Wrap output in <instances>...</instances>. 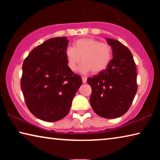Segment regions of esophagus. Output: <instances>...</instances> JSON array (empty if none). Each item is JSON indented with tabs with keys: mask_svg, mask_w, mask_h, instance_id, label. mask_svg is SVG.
I'll return each mask as SVG.
<instances>
[{
	"mask_svg": "<svg viewBox=\"0 0 160 160\" xmlns=\"http://www.w3.org/2000/svg\"><path fill=\"white\" fill-rule=\"evenodd\" d=\"M82 80L83 83H86L87 82V78L86 77H82Z\"/></svg>",
	"mask_w": 160,
	"mask_h": 160,
	"instance_id": "obj_1",
	"label": "esophagus"
}]
</instances>
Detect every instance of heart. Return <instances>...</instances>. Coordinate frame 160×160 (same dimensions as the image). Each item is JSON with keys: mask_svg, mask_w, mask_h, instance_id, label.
<instances>
[{"mask_svg": "<svg viewBox=\"0 0 160 160\" xmlns=\"http://www.w3.org/2000/svg\"><path fill=\"white\" fill-rule=\"evenodd\" d=\"M68 66L72 71L76 70L77 66L82 60L79 67L82 73L92 72L98 73L104 70L109 64L112 58V50L106 43H101L92 38L78 39L73 47L66 49Z\"/></svg>", "mask_w": 160, "mask_h": 160, "instance_id": "heart-1", "label": "heart"}]
</instances>
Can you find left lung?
Segmentation results:
<instances>
[{
    "label": "left lung",
    "instance_id": "obj_1",
    "mask_svg": "<svg viewBox=\"0 0 160 160\" xmlns=\"http://www.w3.org/2000/svg\"><path fill=\"white\" fill-rule=\"evenodd\" d=\"M113 58L105 70L88 82L92 88L90 104L97 115L105 118L120 117L131 107L137 92L136 67L128 48L117 40L107 38Z\"/></svg>",
    "mask_w": 160,
    "mask_h": 160
}]
</instances>
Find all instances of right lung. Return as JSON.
<instances>
[{
    "instance_id": "right-lung-1",
    "label": "right lung",
    "mask_w": 160,
    "mask_h": 160,
    "mask_svg": "<svg viewBox=\"0 0 160 160\" xmlns=\"http://www.w3.org/2000/svg\"><path fill=\"white\" fill-rule=\"evenodd\" d=\"M66 37L51 38L32 50L22 64L21 88L29 110L48 122L63 118L82 85L68 66Z\"/></svg>"
}]
</instances>
